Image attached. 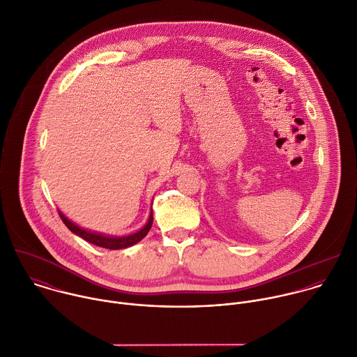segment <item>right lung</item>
<instances>
[{"label":"right lung","mask_w":357,"mask_h":357,"mask_svg":"<svg viewBox=\"0 0 357 357\" xmlns=\"http://www.w3.org/2000/svg\"><path fill=\"white\" fill-rule=\"evenodd\" d=\"M59 216L72 233H75L76 236L82 237L83 240L91 243L94 245L109 248V250H120V248H127V247H131V245L137 244L138 241H141L146 236V233L149 231V229L152 226V220H154V218H152V208H151L146 223L138 231L127 234V236H110V234L97 233V231H91V230H87L84 227H80L79 225H76L75 222L68 219L61 211H59Z\"/></svg>","instance_id":"right-lung-1"}]
</instances>
